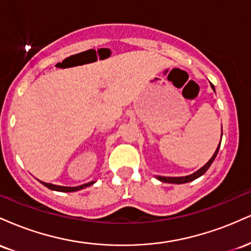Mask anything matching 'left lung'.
Returning <instances> with one entry per match:
<instances>
[{"label": "left lung", "mask_w": 251, "mask_h": 251, "mask_svg": "<svg viewBox=\"0 0 251 251\" xmlns=\"http://www.w3.org/2000/svg\"><path fill=\"white\" fill-rule=\"evenodd\" d=\"M211 87L215 91V87H214V85H212V83H211ZM220 146H221V143H220V145H218L217 150H216V151H215L214 155H212V157H211V159H210L209 162L203 166V168H201L200 170H198V171H196L195 174L185 176V177H163V176H157V177H155V178H157L158 180L164 181V183H172V184H184V183H189V181H192V180L197 179L198 177H201V176H203L204 174H205V172L208 171V169L210 168V166H211L212 162H214L216 155H217V153H218V150H220Z\"/></svg>", "instance_id": "1"}]
</instances>
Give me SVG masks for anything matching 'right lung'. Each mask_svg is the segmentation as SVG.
Wrapping results in <instances>:
<instances>
[{"instance_id":"add662e5","label":"right lung","mask_w":251,"mask_h":251,"mask_svg":"<svg viewBox=\"0 0 251 251\" xmlns=\"http://www.w3.org/2000/svg\"><path fill=\"white\" fill-rule=\"evenodd\" d=\"M40 183H42L43 185L46 186V188H48V189H50V190H54V191H60V192H74V191H79V190L87 188V186H91L92 184H94V183H96V181H89V183H86V184H83V185H80V186H74V188H70V186L54 185V184L45 183V181H41V180H40Z\"/></svg>"}]
</instances>
